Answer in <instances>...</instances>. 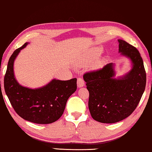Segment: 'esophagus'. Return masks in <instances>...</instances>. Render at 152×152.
Segmentation results:
<instances>
[{"instance_id": "esophagus-1", "label": "esophagus", "mask_w": 152, "mask_h": 152, "mask_svg": "<svg viewBox=\"0 0 152 152\" xmlns=\"http://www.w3.org/2000/svg\"><path fill=\"white\" fill-rule=\"evenodd\" d=\"M77 84H78V87H83L85 85V81L82 78H78V79H77Z\"/></svg>"}]
</instances>
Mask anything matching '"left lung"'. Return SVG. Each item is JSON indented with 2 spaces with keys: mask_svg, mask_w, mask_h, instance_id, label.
I'll list each match as a JSON object with an SVG mask.
<instances>
[{
  "mask_svg": "<svg viewBox=\"0 0 152 152\" xmlns=\"http://www.w3.org/2000/svg\"><path fill=\"white\" fill-rule=\"evenodd\" d=\"M119 52L129 57L133 67L121 78H114L113 64L83 75L89 93L91 116L102 123H114L130 116L139 103L146 86V72L140 52L132 45L118 40Z\"/></svg>",
  "mask_w": 152,
  "mask_h": 152,
  "instance_id": "1",
  "label": "left lung"
}]
</instances>
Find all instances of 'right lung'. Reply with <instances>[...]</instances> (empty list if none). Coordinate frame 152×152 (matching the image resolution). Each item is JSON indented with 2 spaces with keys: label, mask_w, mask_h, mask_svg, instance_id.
<instances>
[{
  "label": "right lung",
  "mask_w": 152,
  "mask_h": 152,
  "mask_svg": "<svg viewBox=\"0 0 152 152\" xmlns=\"http://www.w3.org/2000/svg\"><path fill=\"white\" fill-rule=\"evenodd\" d=\"M27 42L14 52L8 62L4 77V87L10 103L18 116L37 124H50L63 115L68 98L77 89L76 78L54 79L45 86L31 89L21 86L14 74V60Z\"/></svg>",
  "instance_id": "1"
}]
</instances>
